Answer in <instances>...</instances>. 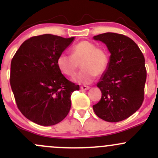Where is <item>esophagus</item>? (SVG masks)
<instances>
[{"mask_svg":"<svg viewBox=\"0 0 158 158\" xmlns=\"http://www.w3.org/2000/svg\"><path fill=\"white\" fill-rule=\"evenodd\" d=\"M90 88L89 86H86V85H83V86H81L80 89H82V90H88V89Z\"/></svg>","mask_w":158,"mask_h":158,"instance_id":"34e87169","label":"esophagus"}]
</instances>
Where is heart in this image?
Instances as JSON below:
<instances>
[{"label":"heart","instance_id":"b5f03b06","mask_svg":"<svg viewBox=\"0 0 158 158\" xmlns=\"http://www.w3.org/2000/svg\"><path fill=\"white\" fill-rule=\"evenodd\" d=\"M56 63L60 72L67 76H73L80 63L82 70L73 77V80L86 85L93 81L95 76H101L106 71L109 55L106 49L98 48L93 43L85 40L72 48V56L60 54Z\"/></svg>","mask_w":158,"mask_h":158}]
</instances>
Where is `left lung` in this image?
Wrapping results in <instances>:
<instances>
[{"label":"left lung","mask_w":158,"mask_h":158,"mask_svg":"<svg viewBox=\"0 0 158 158\" xmlns=\"http://www.w3.org/2000/svg\"><path fill=\"white\" fill-rule=\"evenodd\" d=\"M93 39L106 44L111 55L109 66L97 83L101 100L92 108L104 121L121 122L138 111L144 101L147 78L144 55L125 35L106 33Z\"/></svg>","instance_id":"1"}]
</instances>
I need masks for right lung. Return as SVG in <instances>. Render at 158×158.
Instances as JSON below:
<instances>
[{
  "label": "right lung",
  "mask_w": 158,
  "mask_h": 158,
  "mask_svg": "<svg viewBox=\"0 0 158 158\" xmlns=\"http://www.w3.org/2000/svg\"><path fill=\"white\" fill-rule=\"evenodd\" d=\"M73 40L52 34L33 36L21 44L11 60L10 82L17 107L37 125L50 126L63 121L71 108L72 93L79 89L56 63Z\"/></svg>",
  "instance_id": "1"
}]
</instances>
